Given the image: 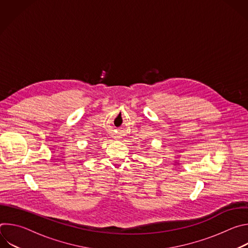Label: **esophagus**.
Returning a JSON list of instances; mask_svg holds the SVG:
<instances>
[{"label": "esophagus", "instance_id": "34e87169", "mask_svg": "<svg viewBox=\"0 0 248 248\" xmlns=\"http://www.w3.org/2000/svg\"><path fill=\"white\" fill-rule=\"evenodd\" d=\"M117 137H119V138H120V137H121V136H117Z\"/></svg>", "mask_w": 248, "mask_h": 248}]
</instances>
